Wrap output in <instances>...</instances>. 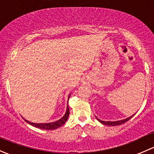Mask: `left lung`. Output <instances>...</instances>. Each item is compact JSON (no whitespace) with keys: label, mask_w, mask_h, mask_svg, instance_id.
<instances>
[{"label":"left lung","mask_w":154,"mask_h":154,"mask_svg":"<svg viewBox=\"0 0 154 154\" xmlns=\"http://www.w3.org/2000/svg\"><path fill=\"white\" fill-rule=\"evenodd\" d=\"M133 116H130V117L129 118H127V119H123V120H120V121H117V122H104V121H101L100 120V119H97H97L98 120V122H100V123L103 124V125H108V126H118V125H122V124L125 123V122H127V121L130 120V119H131L132 117H133Z\"/></svg>","instance_id":"1"}]
</instances>
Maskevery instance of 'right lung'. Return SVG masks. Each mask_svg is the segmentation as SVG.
I'll return each mask as SVG.
<instances>
[{
  "label": "right lung",
  "instance_id": "add662e5",
  "mask_svg": "<svg viewBox=\"0 0 154 154\" xmlns=\"http://www.w3.org/2000/svg\"><path fill=\"white\" fill-rule=\"evenodd\" d=\"M71 95V94H70ZM70 95L68 96V98H69ZM69 116V108L68 106H67V109H66V114L64 115L63 118L60 119V120L57 121V122H51V123H42V124H36V123H32V122H29V121L24 119L26 122L29 124L30 125L33 126V127H37V128L42 129V130H55V129L59 128L60 127L63 126L65 123L66 122V121L68 120V118Z\"/></svg>",
  "mask_w": 154,
  "mask_h": 154
}]
</instances>
